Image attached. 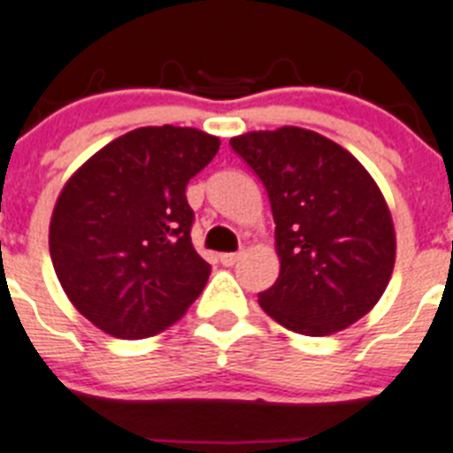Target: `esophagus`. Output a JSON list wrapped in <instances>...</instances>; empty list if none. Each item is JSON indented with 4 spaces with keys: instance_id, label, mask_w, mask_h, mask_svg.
I'll return each instance as SVG.
<instances>
[{
    "instance_id": "obj_1",
    "label": "esophagus",
    "mask_w": 453,
    "mask_h": 453,
    "mask_svg": "<svg viewBox=\"0 0 453 453\" xmlns=\"http://www.w3.org/2000/svg\"><path fill=\"white\" fill-rule=\"evenodd\" d=\"M240 257H242V253H222L220 262L225 264V266H233V264H235Z\"/></svg>"
}]
</instances>
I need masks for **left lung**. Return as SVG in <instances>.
<instances>
[{
  "instance_id": "left-lung-1",
  "label": "left lung",
  "mask_w": 453,
  "mask_h": 453,
  "mask_svg": "<svg viewBox=\"0 0 453 453\" xmlns=\"http://www.w3.org/2000/svg\"><path fill=\"white\" fill-rule=\"evenodd\" d=\"M231 147L266 187L280 277L257 295L284 328L326 337L368 315L396 259L392 213L368 169L321 134L284 125Z\"/></svg>"
}]
</instances>
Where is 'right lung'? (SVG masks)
Segmentation results:
<instances>
[{
    "mask_svg": "<svg viewBox=\"0 0 453 453\" xmlns=\"http://www.w3.org/2000/svg\"><path fill=\"white\" fill-rule=\"evenodd\" d=\"M220 138L196 127H138L107 142L68 178L50 218V257L85 319L119 339L176 324L211 266L191 244L187 182Z\"/></svg>",
    "mask_w": 453,
    "mask_h": 453,
    "instance_id": "obj_1",
    "label": "right lung"
}]
</instances>
